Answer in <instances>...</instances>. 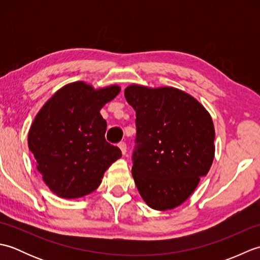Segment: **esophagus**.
I'll return each mask as SVG.
<instances>
[{
  "label": "esophagus",
  "mask_w": 260,
  "mask_h": 260,
  "mask_svg": "<svg viewBox=\"0 0 260 260\" xmlns=\"http://www.w3.org/2000/svg\"><path fill=\"white\" fill-rule=\"evenodd\" d=\"M118 147H119V150L121 151V153H123V155H125L126 152H127V146H126L125 143L124 142H120L119 144H118Z\"/></svg>",
  "instance_id": "34e87169"
}]
</instances>
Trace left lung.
<instances>
[{"label": "left lung", "mask_w": 260, "mask_h": 260, "mask_svg": "<svg viewBox=\"0 0 260 260\" xmlns=\"http://www.w3.org/2000/svg\"><path fill=\"white\" fill-rule=\"evenodd\" d=\"M125 98L136 112L132 175L148 207L181 206L207 175L214 158L211 115L190 93L174 87L132 84Z\"/></svg>", "instance_id": "obj_1"}]
</instances>
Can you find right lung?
I'll list each match as a JSON object with an SVG mask.
<instances>
[{"mask_svg": "<svg viewBox=\"0 0 260 260\" xmlns=\"http://www.w3.org/2000/svg\"><path fill=\"white\" fill-rule=\"evenodd\" d=\"M120 87L95 88L75 81L60 88L32 121L27 145L37 170L54 194L77 199L95 191L121 152L105 140L107 123L101 109Z\"/></svg>", "mask_w": 260, "mask_h": 260, "instance_id": "right-lung-1", "label": "right lung"}]
</instances>
